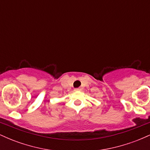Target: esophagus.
Listing matches in <instances>:
<instances>
[{"label":"esophagus","instance_id":"esophagus-1","mask_svg":"<svg viewBox=\"0 0 150 150\" xmlns=\"http://www.w3.org/2000/svg\"><path fill=\"white\" fill-rule=\"evenodd\" d=\"M74 91H75V92H79V91H81V89L80 88H75V89H74Z\"/></svg>","mask_w":150,"mask_h":150}]
</instances>
